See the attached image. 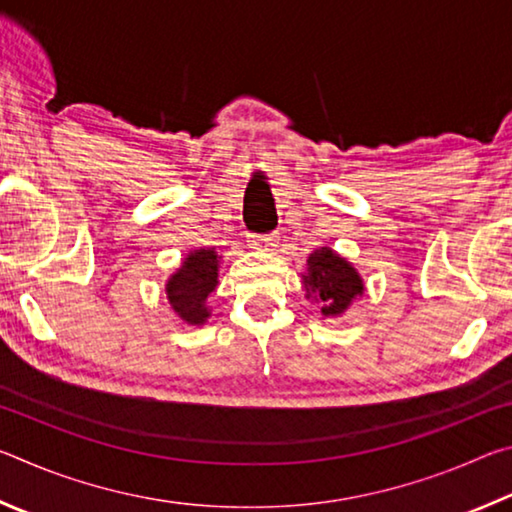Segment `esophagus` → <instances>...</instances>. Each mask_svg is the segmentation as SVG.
I'll list each match as a JSON object with an SVG mask.
<instances>
[{
	"label": "esophagus",
	"instance_id": "34e87169",
	"mask_svg": "<svg viewBox=\"0 0 512 512\" xmlns=\"http://www.w3.org/2000/svg\"><path fill=\"white\" fill-rule=\"evenodd\" d=\"M250 248L255 250H273L277 246V235L273 232V235H253L250 237Z\"/></svg>",
	"mask_w": 512,
	"mask_h": 512
}]
</instances>
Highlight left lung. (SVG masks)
Segmentation results:
<instances>
[{"label":"left lung","mask_w":512,"mask_h":512,"mask_svg":"<svg viewBox=\"0 0 512 512\" xmlns=\"http://www.w3.org/2000/svg\"><path fill=\"white\" fill-rule=\"evenodd\" d=\"M307 298L320 302L323 316H341L363 293V280L348 259L332 248H318L307 259V273L302 275Z\"/></svg>","instance_id":"8db88e82"}]
</instances>
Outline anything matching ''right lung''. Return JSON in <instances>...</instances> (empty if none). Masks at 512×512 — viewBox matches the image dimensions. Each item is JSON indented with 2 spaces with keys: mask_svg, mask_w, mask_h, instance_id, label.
<instances>
[{
  "mask_svg": "<svg viewBox=\"0 0 512 512\" xmlns=\"http://www.w3.org/2000/svg\"><path fill=\"white\" fill-rule=\"evenodd\" d=\"M221 257L212 250H194L185 257L176 273L167 282V298L171 309L187 325H205L210 318L207 296L219 284Z\"/></svg>",
  "mask_w": 512,
  "mask_h": 512,
  "instance_id": "right-lung-1",
  "label": "right lung"
}]
</instances>
